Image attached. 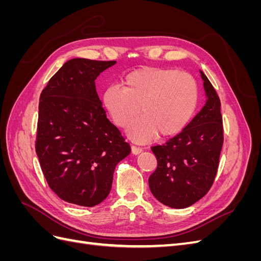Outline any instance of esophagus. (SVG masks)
<instances>
[{"mask_svg": "<svg viewBox=\"0 0 261 261\" xmlns=\"http://www.w3.org/2000/svg\"><path fill=\"white\" fill-rule=\"evenodd\" d=\"M141 151H143V149L139 148V147H136V146H132V153L133 154H139Z\"/></svg>", "mask_w": 261, "mask_h": 261, "instance_id": "1", "label": "esophagus"}]
</instances>
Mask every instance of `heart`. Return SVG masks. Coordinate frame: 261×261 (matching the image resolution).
Masks as SVG:
<instances>
[{"mask_svg":"<svg viewBox=\"0 0 261 261\" xmlns=\"http://www.w3.org/2000/svg\"><path fill=\"white\" fill-rule=\"evenodd\" d=\"M102 101L116 126L129 129L130 137L145 143L159 134L171 137L185 128L199 101L196 81L174 68L145 66L124 77L122 87L111 86L102 94Z\"/></svg>","mask_w":261,"mask_h":261,"instance_id":"b5f03b06","label":"heart"}]
</instances>
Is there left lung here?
<instances>
[{"instance_id": "left-lung-1", "label": "left lung", "mask_w": 261, "mask_h": 261, "mask_svg": "<svg viewBox=\"0 0 261 261\" xmlns=\"http://www.w3.org/2000/svg\"><path fill=\"white\" fill-rule=\"evenodd\" d=\"M207 102L186 127L163 145L152 146L158 167L149 187L165 206L186 208L201 199L215 181L223 125L221 102L207 76L200 72Z\"/></svg>"}]
</instances>
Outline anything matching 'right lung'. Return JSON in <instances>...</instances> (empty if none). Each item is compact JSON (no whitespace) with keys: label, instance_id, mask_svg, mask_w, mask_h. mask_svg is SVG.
Listing matches in <instances>:
<instances>
[{"label":"right lung","instance_id":"right-lung-1","mask_svg":"<svg viewBox=\"0 0 261 261\" xmlns=\"http://www.w3.org/2000/svg\"><path fill=\"white\" fill-rule=\"evenodd\" d=\"M115 63L69 60L40 94L36 152L49 187L66 202L93 207L103 201L116 164L130 153L94 84Z\"/></svg>","mask_w":261,"mask_h":261}]
</instances>
